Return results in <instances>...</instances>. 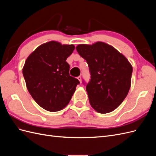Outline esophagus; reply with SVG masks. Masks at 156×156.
Wrapping results in <instances>:
<instances>
[{"mask_svg":"<svg viewBox=\"0 0 156 156\" xmlns=\"http://www.w3.org/2000/svg\"><path fill=\"white\" fill-rule=\"evenodd\" d=\"M77 79H78V80L79 81L80 83H81V76H79V77H77Z\"/></svg>","mask_w":156,"mask_h":156,"instance_id":"obj_1","label":"esophagus"}]
</instances>
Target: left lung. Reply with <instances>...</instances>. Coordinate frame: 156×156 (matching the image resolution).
<instances>
[{"instance_id":"1","label":"left lung","mask_w":156,"mask_h":156,"mask_svg":"<svg viewBox=\"0 0 156 156\" xmlns=\"http://www.w3.org/2000/svg\"><path fill=\"white\" fill-rule=\"evenodd\" d=\"M76 49L87 60L90 72L86 87L90 105L102 114L115 110L130 89L131 64L119 51L102 41L79 44Z\"/></svg>"}]
</instances>
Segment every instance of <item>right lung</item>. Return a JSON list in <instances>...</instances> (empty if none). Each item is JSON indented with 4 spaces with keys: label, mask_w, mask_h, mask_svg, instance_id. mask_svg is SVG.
Segmentation results:
<instances>
[{
    "label": "right lung",
    "mask_w": 156,
    "mask_h": 156,
    "mask_svg": "<svg viewBox=\"0 0 156 156\" xmlns=\"http://www.w3.org/2000/svg\"><path fill=\"white\" fill-rule=\"evenodd\" d=\"M73 45L51 41L41 44L27 58L23 68L28 91L41 107L56 112L66 107L79 81L70 76L66 59Z\"/></svg>",
    "instance_id": "right-lung-1"
}]
</instances>
